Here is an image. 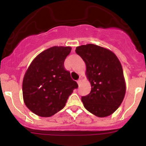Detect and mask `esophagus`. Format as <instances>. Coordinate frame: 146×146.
<instances>
[{
    "label": "esophagus",
    "instance_id": "1",
    "mask_svg": "<svg viewBox=\"0 0 146 146\" xmlns=\"http://www.w3.org/2000/svg\"><path fill=\"white\" fill-rule=\"evenodd\" d=\"M77 82H78V85H80V84L81 83V80H80V79H79V80H77Z\"/></svg>",
    "mask_w": 146,
    "mask_h": 146
}]
</instances>
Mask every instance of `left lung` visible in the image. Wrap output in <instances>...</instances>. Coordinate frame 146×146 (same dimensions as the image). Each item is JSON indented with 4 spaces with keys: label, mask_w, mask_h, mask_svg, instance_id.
Masks as SVG:
<instances>
[{
    "label": "left lung",
    "mask_w": 146,
    "mask_h": 146,
    "mask_svg": "<svg viewBox=\"0 0 146 146\" xmlns=\"http://www.w3.org/2000/svg\"><path fill=\"white\" fill-rule=\"evenodd\" d=\"M76 52L86 64L92 87L90 94L81 98L84 107L97 117L110 115L121 104L126 92L120 61L112 51L92 44L78 46Z\"/></svg>",
    "instance_id": "1"
}]
</instances>
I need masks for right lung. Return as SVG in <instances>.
<instances>
[{
    "instance_id": "1",
    "label": "right lung",
    "mask_w": 146,
    "mask_h": 146,
    "mask_svg": "<svg viewBox=\"0 0 146 146\" xmlns=\"http://www.w3.org/2000/svg\"><path fill=\"white\" fill-rule=\"evenodd\" d=\"M70 46H53L31 63L23 78V94L29 110L42 117H51L62 110L77 82L64 67Z\"/></svg>"
}]
</instances>
